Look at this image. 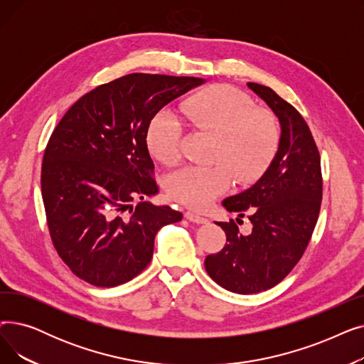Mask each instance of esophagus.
Segmentation results:
<instances>
[{"label":"esophagus","mask_w":364,"mask_h":364,"mask_svg":"<svg viewBox=\"0 0 364 364\" xmlns=\"http://www.w3.org/2000/svg\"><path fill=\"white\" fill-rule=\"evenodd\" d=\"M184 217H186L188 221L196 223V224H205V223L208 221V218H205V217H202L200 214L193 213V211H187V213L184 214Z\"/></svg>","instance_id":"34e87169"}]
</instances>
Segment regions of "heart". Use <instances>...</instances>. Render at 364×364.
<instances>
[{"mask_svg": "<svg viewBox=\"0 0 364 364\" xmlns=\"http://www.w3.org/2000/svg\"><path fill=\"white\" fill-rule=\"evenodd\" d=\"M181 117L196 131L211 134L215 144L209 166H186L166 178L168 195L190 208L203 209L232 184H247L269 168L280 144V127L272 113L257 110L252 100L232 87L196 92L181 105ZM146 141L150 153L165 165L181 158L183 124L174 113L151 118Z\"/></svg>", "mask_w": 364, "mask_h": 364, "instance_id": "heart-1", "label": "heart"}]
</instances>
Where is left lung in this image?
Listing matches in <instances>:
<instances>
[{"mask_svg": "<svg viewBox=\"0 0 364 364\" xmlns=\"http://www.w3.org/2000/svg\"><path fill=\"white\" fill-rule=\"evenodd\" d=\"M247 88L277 118L280 144L255 184L223 200L228 213L250 215L252 232L242 235L233 220L217 221L227 243L205 259L209 277L242 295L270 289L291 273L311 239L323 186L318 150L299 112L269 87L247 82Z\"/></svg>", "mask_w": 364, "mask_h": 364, "instance_id": "obj_1", "label": "left lung"}]
</instances>
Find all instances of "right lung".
Wrapping results in <instances>:
<instances>
[{"label":"right lung","mask_w":364,"mask_h":364,"mask_svg":"<svg viewBox=\"0 0 364 364\" xmlns=\"http://www.w3.org/2000/svg\"><path fill=\"white\" fill-rule=\"evenodd\" d=\"M205 82L129 73L82 95L53 131L43 200L55 251L80 279L100 288L129 282L149 265L159 228L183 218L146 200L159 193L146 134L164 106Z\"/></svg>","instance_id":"right-lung-1"}]
</instances>
